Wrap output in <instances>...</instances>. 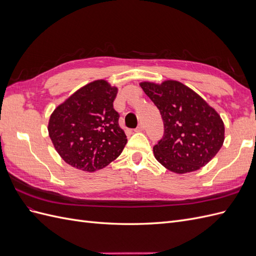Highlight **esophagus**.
Listing matches in <instances>:
<instances>
[{"mask_svg":"<svg viewBox=\"0 0 256 256\" xmlns=\"http://www.w3.org/2000/svg\"><path fill=\"white\" fill-rule=\"evenodd\" d=\"M143 130H144V125H143V124H140V125H138V126L136 128L134 131H136V132H140V131H143Z\"/></svg>","mask_w":256,"mask_h":256,"instance_id":"obj_1","label":"esophagus"}]
</instances>
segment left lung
Here are the masks:
<instances>
[{
	"mask_svg": "<svg viewBox=\"0 0 256 256\" xmlns=\"http://www.w3.org/2000/svg\"><path fill=\"white\" fill-rule=\"evenodd\" d=\"M140 85L164 120V134L154 146V158L176 174L194 172L206 166L224 142V124L218 112L178 81Z\"/></svg>",
	"mask_w": 256,
	"mask_h": 256,
	"instance_id": "left-lung-1",
	"label": "left lung"
}]
</instances>
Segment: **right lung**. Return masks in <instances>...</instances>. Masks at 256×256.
Here are the masks:
<instances>
[{"instance_id": "obj_1", "label": "right lung", "mask_w": 256, "mask_h": 256, "mask_svg": "<svg viewBox=\"0 0 256 256\" xmlns=\"http://www.w3.org/2000/svg\"><path fill=\"white\" fill-rule=\"evenodd\" d=\"M116 95L118 88L96 80L56 108L48 124L49 136L66 164L95 172L122 154L127 136L113 108Z\"/></svg>"}]
</instances>
